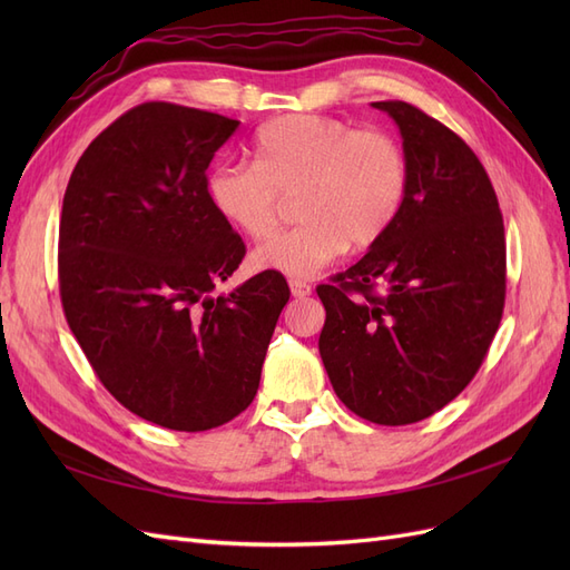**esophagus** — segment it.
Instances as JSON below:
<instances>
[{
	"mask_svg": "<svg viewBox=\"0 0 570 570\" xmlns=\"http://www.w3.org/2000/svg\"><path fill=\"white\" fill-rule=\"evenodd\" d=\"M289 289H292V295H295V297L312 295V285H308V283L302 281V278H289Z\"/></svg>",
	"mask_w": 570,
	"mask_h": 570,
	"instance_id": "34e87169",
	"label": "esophagus"
}]
</instances>
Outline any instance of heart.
Returning <instances> with one entry per match:
<instances>
[{
  "label": "heart",
  "instance_id": "obj_1",
  "mask_svg": "<svg viewBox=\"0 0 570 570\" xmlns=\"http://www.w3.org/2000/svg\"><path fill=\"white\" fill-rule=\"evenodd\" d=\"M254 164H218L206 176L212 209L245 237L278 223L283 195H295V228L252 254L256 271L308 278L350 247H371L402 214L409 157L394 135L323 114H289L254 137Z\"/></svg>",
  "mask_w": 570,
  "mask_h": 570
}]
</instances>
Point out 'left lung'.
Returning a JSON list of instances; mask_svg holds the SVG:
<instances>
[{
    "instance_id": "left-lung-1",
    "label": "left lung",
    "mask_w": 570,
    "mask_h": 570,
    "mask_svg": "<svg viewBox=\"0 0 570 570\" xmlns=\"http://www.w3.org/2000/svg\"><path fill=\"white\" fill-rule=\"evenodd\" d=\"M373 107L400 126L406 199L361 262L316 287L318 352L356 416L409 425L450 404L485 361L504 312L507 239L485 168L454 130L400 99Z\"/></svg>"
}]
</instances>
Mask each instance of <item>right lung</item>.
<instances>
[{
  "instance_id": "right-lung-1",
  "label": "right lung",
  "mask_w": 570,
  "mask_h": 570,
  "mask_svg": "<svg viewBox=\"0 0 570 570\" xmlns=\"http://www.w3.org/2000/svg\"><path fill=\"white\" fill-rule=\"evenodd\" d=\"M237 126L145 101L95 137L63 195L68 327L120 404L183 433L218 428L252 404L289 299L275 271L212 295L247 252L206 197V168Z\"/></svg>"
}]
</instances>
